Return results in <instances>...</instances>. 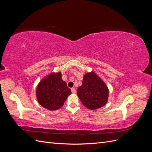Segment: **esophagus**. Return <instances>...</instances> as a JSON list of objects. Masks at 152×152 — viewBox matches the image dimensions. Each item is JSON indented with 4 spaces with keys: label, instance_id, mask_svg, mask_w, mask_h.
Instances as JSON below:
<instances>
[{
    "label": "esophagus",
    "instance_id": "1",
    "mask_svg": "<svg viewBox=\"0 0 152 152\" xmlns=\"http://www.w3.org/2000/svg\"><path fill=\"white\" fill-rule=\"evenodd\" d=\"M71 91H72V93L73 94L76 93V90H75V88H72V89H71Z\"/></svg>",
    "mask_w": 152,
    "mask_h": 152
}]
</instances>
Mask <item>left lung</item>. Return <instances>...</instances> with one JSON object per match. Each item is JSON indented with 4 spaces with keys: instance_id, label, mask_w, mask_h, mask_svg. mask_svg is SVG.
<instances>
[{
    "instance_id": "8db88e82",
    "label": "left lung",
    "mask_w": 152,
    "mask_h": 152,
    "mask_svg": "<svg viewBox=\"0 0 152 152\" xmlns=\"http://www.w3.org/2000/svg\"><path fill=\"white\" fill-rule=\"evenodd\" d=\"M77 95L87 108L96 110L107 103L109 91L104 82L93 72L86 73Z\"/></svg>"
}]
</instances>
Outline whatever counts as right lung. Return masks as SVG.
Here are the masks:
<instances>
[{
	"instance_id": "add662e5",
	"label": "right lung",
	"mask_w": 152,
	"mask_h": 152,
	"mask_svg": "<svg viewBox=\"0 0 152 152\" xmlns=\"http://www.w3.org/2000/svg\"><path fill=\"white\" fill-rule=\"evenodd\" d=\"M70 94L71 90L62 80L61 72L50 73L44 77L36 90L39 103L49 110L61 108Z\"/></svg>"
}]
</instances>
